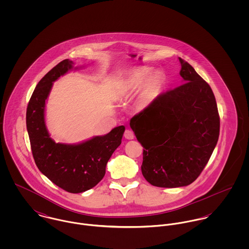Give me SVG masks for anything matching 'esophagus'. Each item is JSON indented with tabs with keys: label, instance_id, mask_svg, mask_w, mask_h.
I'll return each mask as SVG.
<instances>
[{
	"label": "esophagus",
	"instance_id": "obj_1",
	"mask_svg": "<svg viewBox=\"0 0 249 249\" xmlns=\"http://www.w3.org/2000/svg\"><path fill=\"white\" fill-rule=\"evenodd\" d=\"M124 138L127 139V140H132V139H134V133H133L132 130H129V129H126V130L124 131Z\"/></svg>",
	"mask_w": 249,
	"mask_h": 249
}]
</instances>
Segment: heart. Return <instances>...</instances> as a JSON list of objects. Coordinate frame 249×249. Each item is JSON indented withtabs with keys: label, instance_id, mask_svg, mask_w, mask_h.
<instances>
[{
	"label": "heart",
	"instance_id": "obj_1",
	"mask_svg": "<svg viewBox=\"0 0 249 249\" xmlns=\"http://www.w3.org/2000/svg\"><path fill=\"white\" fill-rule=\"evenodd\" d=\"M165 84L160 72L151 74V70L139 67L127 72L119 83V95L122 99H130L138 93L137 103L141 107L149 106L159 95Z\"/></svg>",
	"mask_w": 249,
	"mask_h": 249
}]
</instances>
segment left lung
Here are the masks:
<instances>
[{
	"mask_svg": "<svg viewBox=\"0 0 249 249\" xmlns=\"http://www.w3.org/2000/svg\"><path fill=\"white\" fill-rule=\"evenodd\" d=\"M182 85L158 96L130 120L143 147L142 174L153 186L190 185L208 163L219 135L210 85L179 57Z\"/></svg>",
	"mask_w": 249,
	"mask_h": 249,
	"instance_id": "obj_1",
	"label": "left lung"
}]
</instances>
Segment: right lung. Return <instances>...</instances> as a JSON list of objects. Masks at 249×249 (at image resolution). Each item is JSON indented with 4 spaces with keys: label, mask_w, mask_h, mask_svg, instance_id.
<instances>
[{
    "label": "right lung",
    "mask_w": 249,
    "mask_h": 249,
    "mask_svg": "<svg viewBox=\"0 0 249 249\" xmlns=\"http://www.w3.org/2000/svg\"><path fill=\"white\" fill-rule=\"evenodd\" d=\"M65 59L48 71L36 85L27 108V129L39 171L59 188L78 194L95 187L106 175L107 162L121 144L125 127L113 128L77 144L55 142L45 124V105L53 82L72 69Z\"/></svg>",
    "instance_id": "1"
}]
</instances>
